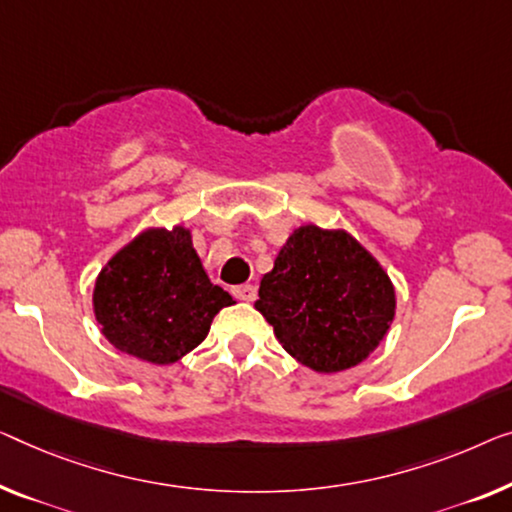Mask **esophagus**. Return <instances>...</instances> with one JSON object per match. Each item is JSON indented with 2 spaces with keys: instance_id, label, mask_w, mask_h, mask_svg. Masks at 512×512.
<instances>
[{
  "instance_id": "esophagus-1",
  "label": "esophagus",
  "mask_w": 512,
  "mask_h": 512,
  "mask_svg": "<svg viewBox=\"0 0 512 512\" xmlns=\"http://www.w3.org/2000/svg\"><path fill=\"white\" fill-rule=\"evenodd\" d=\"M232 292L239 301H255L257 299V287L255 285H239V287H234Z\"/></svg>"
}]
</instances>
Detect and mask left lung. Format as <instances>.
Returning a JSON list of instances; mask_svg holds the SVG:
<instances>
[{"label": "left lung", "instance_id": "8db88e82", "mask_svg": "<svg viewBox=\"0 0 512 512\" xmlns=\"http://www.w3.org/2000/svg\"><path fill=\"white\" fill-rule=\"evenodd\" d=\"M255 308L289 356L331 375L375 352L398 299L386 269L356 236L308 223L282 243Z\"/></svg>", "mask_w": 512, "mask_h": 512}]
</instances>
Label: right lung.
Here are the masks:
<instances>
[{
    "label": "right lung",
    "mask_w": 512,
    "mask_h": 512,
    "mask_svg": "<svg viewBox=\"0 0 512 512\" xmlns=\"http://www.w3.org/2000/svg\"><path fill=\"white\" fill-rule=\"evenodd\" d=\"M236 301L213 285L188 227H147L114 253L94 282V317L121 354L172 365L207 338Z\"/></svg>",
    "instance_id": "obj_1"
}]
</instances>
